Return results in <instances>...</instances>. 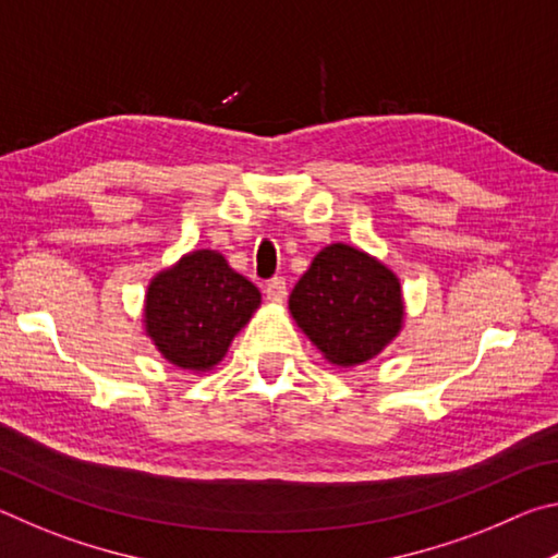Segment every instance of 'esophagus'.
I'll return each instance as SVG.
<instances>
[{"mask_svg":"<svg viewBox=\"0 0 558 558\" xmlns=\"http://www.w3.org/2000/svg\"><path fill=\"white\" fill-rule=\"evenodd\" d=\"M266 298L270 302H282L288 298V282L286 278H272L266 282Z\"/></svg>","mask_w":558,"mask_h":558,"instance_id":"1","label":"esophagus"}]
</instances>
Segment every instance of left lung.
Here are the masks:
<instances>
[{
	"label": "left lung",
	"instance_id": "left-lung-1",
	"mask_svg": "<svg viewBox=\"0 0 558 558\" xmlns=\"http://www.w3.org/2000/svg\"><path fill=\"white\" fill-rule=\"evenodd\" d=\"M290 315L327 362L364 364L401 332V282L369 253L332 243L292 288Z\"/></svg>",
	"mask_w": 558,
	"mask_h": 558
}]
</instances>
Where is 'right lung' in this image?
<instances>
[{"mask_svg":"<svg viewBox=\"0 0 558 558\" xmlns=\"http://www.w3.org/2000/svg\"><path fill=\"white\" fill-rule=\"evenodd\" d=\"M258 305V288L221 253L192 251L149 282L145 329L167 362L206 372L221 362Z\"/></svg>","mask_w":558,"mask_h":558,"instance_id":"obj_1","label":"right lung"}]
</instances>
